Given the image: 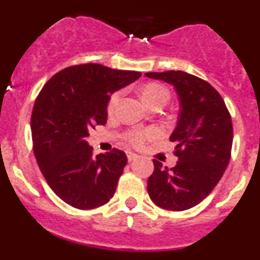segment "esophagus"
Here are the masks:
<instances>
[{
  "label": "esophagus",
  "instance_id": "obj_1",
  "mask_svg": "<svg viewBox=\"0 0 260 260\" xmlns=\"http://www.w3.org/2000/svg\"><path fill=\"white\" fill-rule=\"evenodd\" d=\"M137 154L136 153H133V152H127V158H128V161H133V159H136L137 158Z\"/></svg>",
  "mask_w": 260,
  "mask_h": 260
}]
</instances>
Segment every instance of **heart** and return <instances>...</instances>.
Listing matches in <instances>:
<instances>
[{"instance_id": "heart-1", "label": "heart", "mask_w": 260, "mask_h": 260, "mask_svg": "<svg viewBox=\"0 0 260 260\" xmlns=\"http://www.w3.org/2000/svg\"><path fill=\"white\" fill-rule=\"evenodd\" d=\"M120 98H122V91H115L114 94H112L108 101V106H107V109H108L109 113H113L115 109H117ZM142 98L148 107H151L152 104L158 103V102L166 103L167 99H169V91H167L166 88L158 85V84L151 83L147 84L145 88L142 89ZM157 136H158V132L156 129H153V128H148V129H135L127 133L125 140L133 146H142L146 141L153 140Z\"/></svg>"}]
</instances>
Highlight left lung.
<instances>
[{
    "label": "left lung",
    "mask_w": 260,
    "mask_h": 260,
    "mask_svg": "<svg viewBox=\"0 0 260 260\" xmlns=\"http://www.w3.org/2000/svg\"><path fill=\"white\" fill-rule=\"evenodd\" d=\"M171 84L180 99L177 125L170 141L176 143V166L153 159L147 190L157 206L183 211L200 204L221 179L230 159L233 123L221 95L208 81L181 70L146 73Z\"/></svg>",
    "instance_id": "1"
}]
</instances>
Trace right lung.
Masks as SVG:
<instances>
[{
	"mask_svg": "<svg viewBox=\"0 0 260 260\" xmlns=\"http://www.w3.org/2000/svg\"><path fill=\"white\" fill-rule=\"evenodd\" d=\"M140 72L101 64L65 68L44 85L31 115L34 153L51 190L70 206L89 210L113 198L127 156L120 149L94 156L89 131L107 123L112 93Z\"/></svg>",
	"mask_w": 260,
	"mask_h": 260,
	"instance_id": "obj_1",
	"label": "right lung"
}]
</instances>
